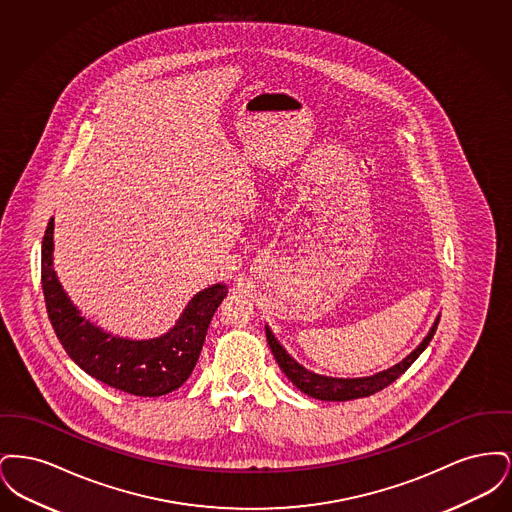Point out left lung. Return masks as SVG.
Segmentation results:
<instances>
[{"label": "left lung", "mask_w": 512, "mask_h": 512, "mask_svg": "<svg viewBox=\"0 0 512 512\" xmlns=\"http://www.w3.org/2000/svg\"><path fill=\"white\" fill-rule=\"evenodd\" d=\"M438 322L439 318H436L428 336L407 359H403L399 365L391 366L384 372H378V374L366 376V378H330V376H320V374L307 370L305 366L293 361L292 357L286 353V349L272 336L268 326L267 341L276 363L282 368V372L288 376V380H292L293 386L297 390H301L303 393L315 397V399H322V401H349V399L368 397L376 391L388 388L391 382H395L409 366L413 365L414 361L418 359V355L428 347V343L432 341L436 330H438Z\"/></svg>", "instance_id": "8db88e82"}]
</instances>
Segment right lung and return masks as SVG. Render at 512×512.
Wrapping results in <instances>:
<instances>
[{
    "label": "right lung",
    "instance_id": "1",
    "mask_svg": "<svg viewBox=\"0 0 512 512\" xmlns=\"http://www.w3.org/2000/svg\"><path fill=\"white\" fill-rule=\"evenodd\" d=\"M42 290L49 322L67 355L92 378L140 397H159L178 390L199 359L211 318L228 288L215 284L197 293L165 336L126 340L103 332L63 292L53 270V219L42 242Z\"/></svg>",
    "mask_w": 512,
    "mask_h": 512
}]
</instances>
